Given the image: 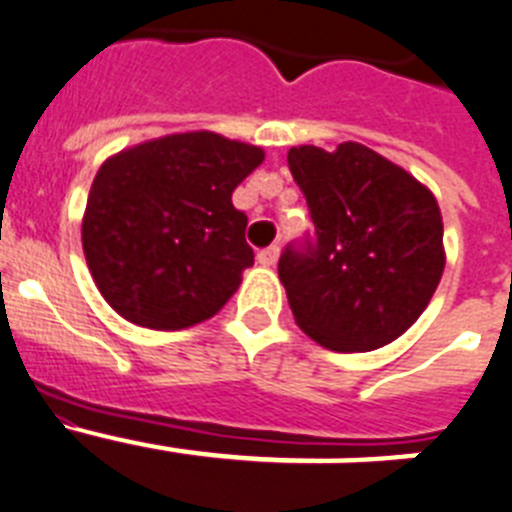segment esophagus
Masks as SVG:
<instances>
[{
  "mask_svg": "<svg viewBox=\"0 0 512 512\" xmlns=\"http://www.w3.org/2000/svg\"><path fill=\"white\" fill-rule=\"evenodd\" d=\"M278 255H281V247H278V244H270V247L257 252V262L265 265V268H273L275 262H278Z\"/></svg>",
  "mask_w": 512,
  "mask_h": 512,
  "instance_id": "esophagus-1",
  "label": "esophagus"
}]
</instances>
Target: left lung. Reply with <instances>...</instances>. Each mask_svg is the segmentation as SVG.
Instances as JSON below:
<instances>
[{"instance_id":"left-lung-1","label":"left lung","mask_w":512,"mask_h":512,"mask_svg":"<svg viewBox=\"0 0 512 512\" xmlns=\"http://www.w3.org/2000/svg\"><path fill=\"white\" fill-rule=\"evenodd\" d=\"M288 170L314 234L278 260L301 330L337 353H368L410 330L441 283L443 221L410 172L355 141L293 146Z\"/></svg>"}]
</instances>
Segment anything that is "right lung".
I'll return each instance as SVG.
<instances>
[{
  "instance_id": "1",
  "label": "right lung",
  "mask_w": 512,
  "mask_h": 512,
  "mask_svg": "<svg viewBox=\"0 0 512 512\" xmlns=\"http://www.w3.org/2000/svg\"><path fill=\"white\" fill-rule=\"evenodd\" d=\"M265 159L219 133H172L102 164L82 221L97 288L123 319L185 330L211 319L255 262L231 193Z\"/></svg>"
}]
</instances>
